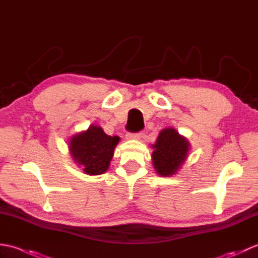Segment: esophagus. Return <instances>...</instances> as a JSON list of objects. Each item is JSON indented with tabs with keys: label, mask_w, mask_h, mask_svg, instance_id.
I'll return each mask as SVG.
<instances>
[{
	"label": "esophagus",
	"mask_w": 258,
	"mask_h": 258,
	"mask_svg": "<svg viewBox=\"0 0 258 258\" xmlns=\"http://www.w3.org/2000/svg\"><path fill=\"white\" fill-rule=\"evenodd\" d=\"M128 139H133V140H139L142 141L145 138V133H136V134H128L127 135Z\"/></svg>",
	"instance_id": "34e87169"
}]
</instances>
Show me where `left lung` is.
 Here are the masks:
<instances>
[{"label":"left lung","mask_w":258,"mask_h":258,"mask_svg":"<svg viewBox=\"0 0 258 258\" xmlns=\"http://www.w3.org/2000/svg\"><path fill=\"white\" fill-rule=\"evenodd\" d=\"M152 149V162L155 172L162 177H172L187 160L190 144L176 130L166 127L158 133Z\"/></svg>","instance_id":"obj_1"}]
</instances>
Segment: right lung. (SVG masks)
Here are the masks:
<instances>
[{
  "label": "right lung",
  "mask_w": 258,
  "mask_h": 258,
  "mask_svg": "<svg viewBox=\"0 0 258 258\" xmlns=\"http://www.w3.org/2000/svg\"><path fill=\"white\" fill-rule=\"evenodd\" d=\"M119 140L118 136L107 135L101 126L91 124L87 130L71 136L70 155L85 174L101 175L108 169Z\"/></svg>",
  "instance_id": "1"
}]
</instances>
